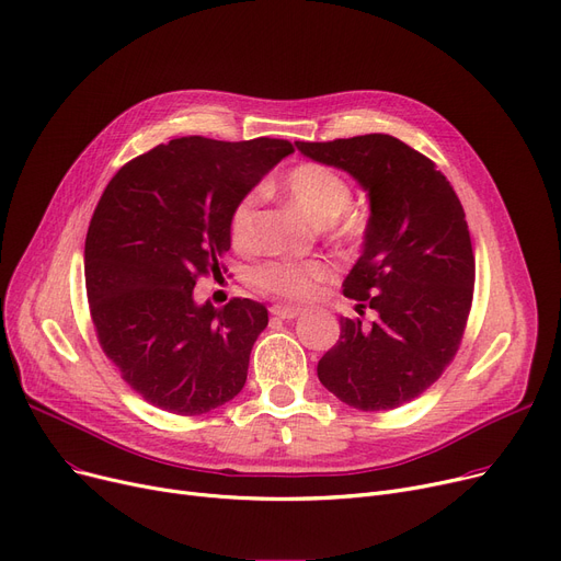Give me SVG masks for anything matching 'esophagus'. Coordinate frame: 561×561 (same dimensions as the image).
Returning <instances> with one entry per match:
<instances>
[{"label":"esophagus","instance_id":"34e87169","mask_svg":"<svg viewBox=\"0 0 561 561\" xmlns=\"http://www.w3.org/2000/svg\"><path fill=\"white\" fill-rule=\"evenodd\" d=\"M273 316H279V319H296L300 313V307H288V305H273L271 307Z\"/></svg>","mask_w":561,"mask_h":561}]
</instances>
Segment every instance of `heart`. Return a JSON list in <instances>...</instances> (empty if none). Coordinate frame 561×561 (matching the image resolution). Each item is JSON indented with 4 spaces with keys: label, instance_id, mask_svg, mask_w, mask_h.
<instances>
[{
    "label": "heart",
    "instance_id": "obj_1",
    "mask_svg": "<svg viewBox=\"0 0 561 561\" xmlns=\"http://www.w3.org/2000/svg\"><path fill=\"white\" fill-rule=\"evenodd\" d=\"M284 192L313 225H330L339 238L357 240L364 233V217L348 208L353 187L334 169L321 162H300L284 176ZM256 204L259 192L252 190L242 194L229 215V240L238 252L256 248ZM330 275L332 267L325 261H267L252 273V284L267 296L305 300Z\"/></svg>",
    "mask_w": 561,
    "mask_h": 561
}]
</instances>
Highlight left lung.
<instances>
[{"label":"left lung","instance_id":"1","mask_svg":"<svg viewBox=\"0 0 561 561\" xmlns=\"http://www.w3.org/2000/svg\"><path fill=\"white\" fill-rule=\"evenodd\" d=\"M307 158L344 169L369 192L364 252L344 296L376 319L341 316L319 380L351 408L392 410L424 394L454 359L474 294L470 231L435 162L392 135L296 141Z\"/></svg>","mask_w":561,"mask_h":561}]
</instances>
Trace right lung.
I'll use <instances>...</instances> for the list:
<instances>
[{"mask_svg": "<svg viewBox=\"0 0 561 561\" xmlns=\"http://www.w3.org/2000/svg\"><path fill=\"white\" fill-rule=\"evenodd\" d=\"M288 153L286 139L192 135L107 183L84 242L89 311L103 353L146 403L194 417L245 385L267 309L250 298L197 305L192 288L220 275L233 206Z\"/></svg>", "mask_w": 561, "mask_h": 561, "instance_id": "right-lung-1", "label": "right lung"}]
</instances>
